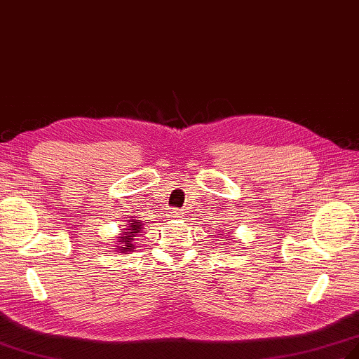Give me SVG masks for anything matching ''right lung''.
I'll return each mask as SVG.
<instances>
[{
	"mask_svg": "<svg viewBox=\"0 0 359 359\" xmlns=\"http://www.w3.org/2000/svg\"><path fill=\"white\" fill-rule=\"evenodd\" d=\"M129 224V228H126V231H121V238H118V242L121 243L123 247H118V251H131L134 248V239L137 236V233H142L143 228L140 225V222H137V220H133V222H128Z\"/></svg>",
	"mask_w": 359,
	"mask_h": 359,
	"instance_id": "right-lung-1",
	"label": "right lung"
}]
</instances>
